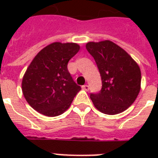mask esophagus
<instances>
[{
    "label": "esophagus",
    "instance_id": "esophagus-1",
    "mask_svg": "<svg viewBox=\"0 0 158 158\" xmlns=\"http://www.w3.org/2000/svg\"><path fill=\"white\" fill-rule=\"evenodd\" d=\"M82 88L84 89H85V90H89V86L88 85H85L82 86Z\"/></svg>",
    "mask_w": 158,
    "mask_h": 158
}]
</instances>
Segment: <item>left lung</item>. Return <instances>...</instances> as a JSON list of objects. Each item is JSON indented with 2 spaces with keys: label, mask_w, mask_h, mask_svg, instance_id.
<instances>
[{
  "label": "left lung",
  "mask_w": 158,
  "mask_h": 158,
  "mask_svg": "<svg viewBox=\"0 0 158 158\" xmlns=\"http://www.w3.org/2000/svg\"><path fill=\"white\" fill-rule=\"evenodd\" d=\"M86 49L96 61L102 84L99 92L90 93L94 106L109 115L125 111L140 89L139 66L123 49L110 40L89 42Z\"/></svg>",
  "instance_id": "1"
}]
</instances>
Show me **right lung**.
I'll return each instance as SVG.
<instances>
[{"label":"right lung","instance_id":"right-lung-1","mask_svg":"<svg viewBox=\"0 0 158 158\" xmlns=\"http://www.w3.org/2000/svg\"><path fill=\"white\" fill-rule=\"evenodd\" d=\"M75 43L55 42L35 56L23 78L26 101L45 116L61 115L81 89L68 69L70 59L79 52Z\"/></svg>","mask_w":158,"mask_h":158}]
</instances>
